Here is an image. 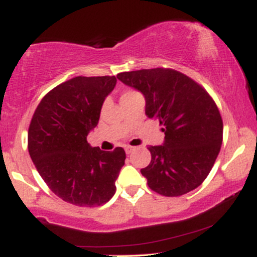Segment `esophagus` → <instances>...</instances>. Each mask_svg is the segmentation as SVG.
Here are the masks:
<instances>
[{"instance_id": "1", "label": "esophagus", "mask_w": 257, "mask_h": 257, "mask_svg": "<svg viewBox=\"0 0 257 257\" xmlns=\"http://www.w3.org/2000/svg\"><path fill=\"white\" fill-rule=\"evenodd\" d=\"M124 150H125L126 155H129V153L133 152V150H134V147H133V146H125Z\"/></svg>"}]
</instances>
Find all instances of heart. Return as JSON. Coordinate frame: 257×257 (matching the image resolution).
Listing matches in <instances>:
<instances>
[{
	"mask_svg": "<svg viewBox=\"0 0 257 257\" xmlns=\"http://www.w3.org/2000/svg\"><path fill=\"white\" fill-rule=\"evenodd\" d=\"M133 93H134V91H125V93H124V94H123V95H122V96H126V95H131V94H133Z\"/></svg>",
	"mask_w": 257,
	"mask_h": 257,
	"instance_id": "1",
	"label": "heart"
}]
</instances>
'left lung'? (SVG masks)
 <instances>
[{
	"mask_svg": "<svg viewBox=\"0 0 257 257\" xmlns=\"http://www.w3.org/2000/svg\"><path fill=\"white\" fill-rule=\"evenodd\" d=\"M117 78L140 91L145 113L163 125L164 143L150 146L151 162L141 169L152 191L179 197L202 184L210 173L221 144L219 108L203 87L172 69L122 72Z\"/></svg>",
	"mask_w": 257,
	"mask_h": 257,
	"instance_id": "left-lung-1",
	"label": "left lung"
}]
</instances>
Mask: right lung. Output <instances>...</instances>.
<instances>
[{"instance_id":"obj_1","label":"right lung","mask_w":257,"mask_h":257,"mask_svg":"<svg viewBox=\"0 0 257 257\" xmlns=\"http://www.w3.org/2000/svg\"><path fill=\"white\" fill-rule=\"evenodd\" d=\"M116 82L114 76L69 79L49 91L32 116L28 135L32 162L53 192L73 205H102L116 192L124 150L101 151L87 141Z\"/></svg>"}]
</instances>
